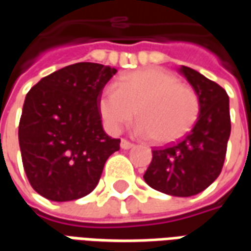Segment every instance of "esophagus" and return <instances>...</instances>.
Returning <instances> with one entry per match:
<instances>
[{"label":"esophagus","instance_id":"esophagus-1","mask_svg":"<svg viewBox=\"0 0 251 251\" xmlns=\"http://www.w3.org/2000/svg\"><path fill=\"white\" fill-rule=\"evenodd\" d=\"M134 147V144H131L130 141H127V140H121V148L122 149H130V148Z\"/></svg>","mask_w":251,"mask_h":251}]
</instances>
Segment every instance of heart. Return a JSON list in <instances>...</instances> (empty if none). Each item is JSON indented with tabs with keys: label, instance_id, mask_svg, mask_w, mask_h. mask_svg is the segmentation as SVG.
Here are the masks:
<instances>
[{
	"label": "heart",
	"instance_id": "heart-1",
	"mask_svg": "<svg viewBox=\"0 0 251 251\" xmlns=\"http://www.w3.org/2000/svg\"><path fill=\"white\" fill-rule=\"evenodd\" d=\"M99 111L110 130L118 131L136 115L137 130L158 144L176 141L199 115V99L192 88L161 68L127 72L106 88Z\"/></svg>",
	"mask_w": 251,
	"mask_h": 251
}]
</instances>
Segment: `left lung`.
Segmentation results:
<instances>
[{
    "label": "left lung",
    "mask_w": 251,
    "mask_h": 251,
    "mask_svg": "<svg viewBox=\"0 0 251 251\" xmlns=\"http://www.w3.org/2000/svg\"><path fill=\"white\" fill-rule=\"evenodd\" d=\"M199 99V117L192 130L180 141L152 151V161L144 175L149 187L172 196H194L221 175L230 138L228 95L218 83L181 66Z\"/></svg>",
    "instance_id": "1"
}]
</instances>
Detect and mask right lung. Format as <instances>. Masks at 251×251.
<instances>
[{"instance_id":"obj_1","label":"right lung","mask_w":251,"mask_h":251,"mask_svg":"<svg viewBox=\"0 0 251 251\" xmlns=\"http://www.w3.org/2000/svg\"><path fill=\"white\" fill-rule=\"evenodd\" d=\"M117 70L76 63L43 77L25 97L19 126L23 165L32 188L52 201L80 199L98 184L120 151L102 126L99 99Z\"/></svg>"}]
</instances>
